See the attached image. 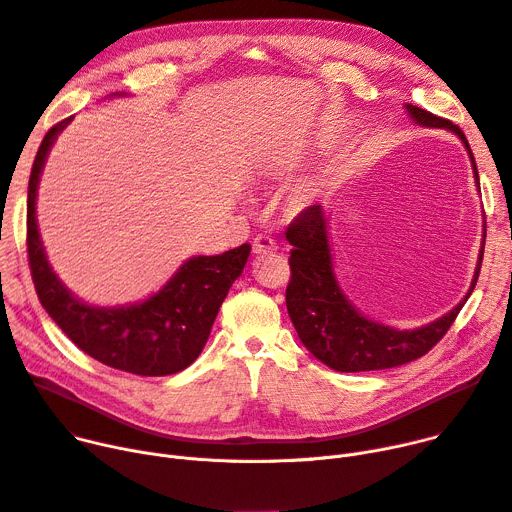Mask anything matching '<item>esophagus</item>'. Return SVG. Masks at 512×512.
Wrapping results in <instances>:
<instances>
[{
  "mask_svg": "<svg viewBox=\"0 0 512 512\" xmlns=\"http://www.w3.org/2000/svg\"><path fill=\"white\" fill-rule=\"evenodd\" d=\"M276 249H278V247H276V243H274V238L267 236V234H259V236L253 238V253H255V255L271 253V251H276Z\"/></svg>",
  "mask_w": 512,
  "mask_h": 512,
  "instance_id": "obj_1",
  "label": "esophagus"
}]
</instances>
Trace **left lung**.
<instances>
[{"label": "left lung", "instance_id": "1", "mask_svg": "<svg viewBox=\"0 0 512 512\" xmlns=\"http://www.w3.org/2000/svg\"><path fill=\"white\" fill-rule=\"evenodd\" d=\"M405 111L420 127H438L457 135L469 154L475 185L480 187L478 166H475L473 152L463 131L451 121L440 119L420 107L405 105ZM286 238L294 247L290 253L292 278L286 288L288 315L302 346L337 372L383 370L422 358L449 331L463 304L471 296L475 284H478L484 257L482 247L471 286L449 313L416 329H397L360 313L339 286L329 243V218L323 206L317 203V206L302 212L288 226ZM484 243L486 224L482 245Z\"/></svg>", "mask_w": 512, "mask_h": 512}]
</instances>
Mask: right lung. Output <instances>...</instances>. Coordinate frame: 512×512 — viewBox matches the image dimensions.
I'll use <instances>...</instances> for the list:
<instances>
[{
  "label": "right lung",
  "mask_w": 512,
  "mask_h": 512,
  "mask_svg": "<svg viewBox=\"0 0 512 512\" xmlns=\"http://www.w3.org/2000/svg\"><path fill=\"white\" fill-rule=\"evenodd\" d=\"M123 96V94H113ZM72 117L51 127L28 181V263L49 317L90 358L140 377H164L187 368L206 346L220 306L243 274L251 245L222 255L189 257L146 300L98 306L74 296L53 271L37 222V191L47 156Z\"/></svg>",
  "instance_id": "obj_1"
}]
</instances>
